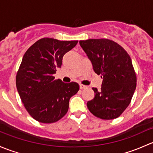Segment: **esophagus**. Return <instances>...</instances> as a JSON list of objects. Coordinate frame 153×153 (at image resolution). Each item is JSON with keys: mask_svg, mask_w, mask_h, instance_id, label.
<instances>
[{"mask_svg": "<svg viewBox=\"0 0 153 153\" xmlns=\"http://www.w3.org/2000/svg\"><path fill=\"white\" fill-rule=\"evenodd\" d=\"M79 88H80V89L83 90V89H85V88H87V86L84 85H82V84H80L79 85Z\"/></svg>", "mask_w": 153, "mask_h": 153, "instance_id": "1", "label": "esophagus"}]
</instances>
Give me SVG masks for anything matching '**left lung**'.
I'll return each instance as SVG.
<instances>
[{
  "mask_svg": "<svg viewBox=\"0 0 153 153\" xmlns=\"http://www.w3.org/2000/svg\"><path fill=\"white\" fill-rule=\"evenodd\" d=\"M79 44L94 72L103 78L100 91L93 88L95 96L87 102L88 110L100 119H116L130 105L136 88L131 58L119 44L109 39L80 40Z\"/></svg>",
  "mask_w": 153,
  "mask_h": 153,
  "instance_id": "1",
  "label": "left lung"
}]
</instances>
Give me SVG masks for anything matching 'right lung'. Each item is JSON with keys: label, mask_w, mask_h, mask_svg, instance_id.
Returning a JSON list of instances; mask_svg holds the SVG:
<instances>
[{"label": "right lung", "mask_w": 153, "mask_h": 153, "mask_svg": "<svg viewBox=\"0 0 153 153\" xmlns=\"http://www.w3.org/2000/svg\"><path fill=\"white\" fill-rule=\"evenodd\" d=\"M77 42L45 37L23 55L16 75L17 89L26 110L37 122L51 124L62 119L68 111L70 98L79 90L78 83H64L53 76L62 65L64 54Z\"/></svg>", "instance_id": "obj_1"}]
</instances>
